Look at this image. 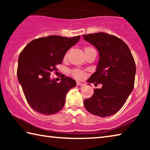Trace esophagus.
<instances>
[{"label": "esophagus", "mask_w": 150, "mask_h": 150, "mask_svg": "<svg viewBox=\"0 0 150 150\" xmlns=\"http://www.w3.org/2000/svg\"><path fill=\"white\" fill-rule=\"evenodd\" d=\"M77 85L78 86H83V85H85L84 83H81V82H80V81H77Z\"/></svg>", "instance_id": "esophagus-1"}]
</instances>
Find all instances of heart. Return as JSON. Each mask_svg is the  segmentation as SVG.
I'll list each match as a JSON object with an SVG mask.
<instances>
[{
    "instance_id": "heart-1",
    "label": "heart",
    "mask_w": 150,
    "mask_h": 150,
    "mask_svg": "<svg viewBox=\"0 0 150 150\" xmlns=\"http://www.w3.org/2000/svg\"><path fill=\"white\" fill-rule=\"evenodd\" d=\"M91 49H93V48L91 47H85V50H91ZM71 75L73 76V77L76 79H83L85 76L84 73H83L82 71L79 70V69H73L71 71Z\"/></svg>"
}]
</instances>
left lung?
Listing matches in <instances>:
<instances>
[{
  "instance_id": "left-lung-1",
  "label": "left lung",
  "mask_w": 150,
  "mask_h": 150,
  "mask_svg": "<svg viewBox=\"0 0 150 150\" xmlns=\"http://www.w3.org/2000/svg\"><path fill=\"white\" fill-rule=\"evenodd\" d=\"M83 37L99 54L96 71L87 82L103 85L94 89L92 97L85 99L84 106L94 115L112 116L120 110L133 90L136 71L134 57L126 43L115 35L98 32Z\"/></svg>"
}]
</instances>
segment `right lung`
<instances>
[{"mask_svg":"<svg viewBox=\"0 0 150 150\" xmlns=\"http://www.w3.org/2000/svg\"><path fill=\"white\" fill-rule=\"evenodd\" d=\"M73 38L50 35L30 42L18 57L17 77L28 103L33 110L45 115H54L63 108L65 96L76 86L73 79L63 76L59 83L51 79V72L62 63L68 50L79 41Z\"/></svg>","mask_w":150,"mask_h":150,"instance_id":"add662e5","label":"right lung"}]
</instances>
